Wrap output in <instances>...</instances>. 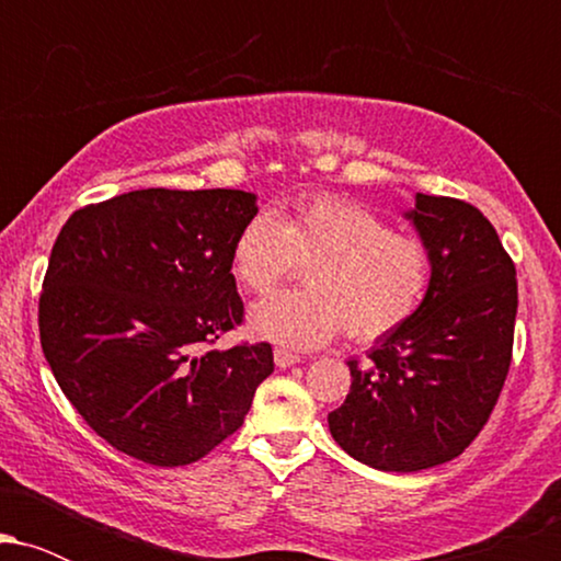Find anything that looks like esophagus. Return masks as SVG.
Masks as SVG:
<instances>
[{
  "instance_id": "34e87169",
  "label": "esophagus",
  "mask_w": 561,
  "mask_h": 561,
  "mask_svg": "<svg viewBox=\"0 0 561 561\" xmlns=\"http://www.w3.org/2000/svg\"><path fill=\"white\" fill-rule=\"evenodd\" d=\"M274 364L279 366V369H289V366L300 364V356H295V353L285 351V347H276V351H274Z\"/></svg>"
}]
</instances>
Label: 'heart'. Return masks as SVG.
<instances>
[{
	"mask_svg": "<svg viewBox=\"0 0 561 561\" xmlns=\"http://www.w3.org/2000/svg\"><path fill=\"white\" fill-rule=\"evenodd\" d=\"M231 276L244 293L266 295L306 268L300 293H279L250 311V332L293 351H311L345 330L377 343L422 311L433 287L430 244L392 229L353 199H298L285 216L261 210L231 244Z\"/></svg>",
	"mask_w": 561,
	"mask_h": 561,
	"instance_id": "1",
	"label": "heart"
}]
</instances>
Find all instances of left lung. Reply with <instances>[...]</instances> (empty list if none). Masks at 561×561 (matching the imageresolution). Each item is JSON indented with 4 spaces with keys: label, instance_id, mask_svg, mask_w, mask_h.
I'll list each match as a JSON object with an SVG mask.
<instances>
[{
    "label": "left lung",
    "instance_id": "1",
    "mask_svg": "<svg viewBox=\"0 0 561 561\" xmlns=\"http://www.w3.org/2000/svg\"><path fill=\"white\" fill-rule=\"evenodd\" d=\"M405 216L433 250V287L369 362H347L351 392L330 414L340 448L382 472L446 465L480 435L508 375L517 317L514 263L474 205L420 192Z\"/></svg>",
    "mask_w": 561,
    "mask_h": 561
}]
</instances>
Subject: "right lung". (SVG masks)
<instances>
[{
	"mask_svg": "<svg viewBox=\"0 0 561 561\" xmlns=\"http://www.w3.org/2000/svg\"><path fill=\"white\" fill-rule=\"evenodd\" d=\"M255 214L242 190H137L79 208L57 234L38 298L44 358L126 456L203 459L274 371L268 343L208 351L242 324L231 244Z\"/></svg>",
	"mask_w": 561,
	"mask_h": 561,
	"instance_id": "1",
	"label": "right lung"
}]
</instances>
